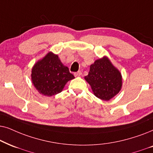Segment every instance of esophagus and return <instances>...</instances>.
<instances>
[{
    "label": "esophagus",
    "instance_id": "obj_1",
    "mask_svg": "<svg viewBox=\"0 0 153 153\" xmlns=\"http://www.w3.org/2000/svg\"><path fill=\"white\" fill-rule=\"evenodd\" d=\"M81 75H82V73H81V71H78V72L74 73V75L75 77H79V76H80Z\"/></svg>",
    "mask_w": 153,
    "mask_h": 153
}]
</instances>
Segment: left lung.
<instances>
[{"instance_id": "8db88e82", "label": "left lung", "mask_w": 153, "mask_h": 153, "mask_svg": "<svg viewBox=\"0 0 153 153\" xmlns=\"http://www.w3.org/2000/svg\"><path fill=\"white\" fill-rule=\"evenodd\" d=\"M94 94L99 99L109 101L119 93L122 87L121 73L106 56L96 60L85 77Z\"/></svg>"}]
</instances>
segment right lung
I'll use <instances>...</instances> for the list:
<instances>
[{"mask_svg": "<svg viewBox=\"0 0 153 153\" xmlns=\"http://www.w3.org/2000/svg\"><path fill=\"white\" fill-rule=\"evenodd\" d=\"M31 73L34 87L40 94L48 97L60 93L67 82L75 78L58 55L51 52L35 64Z\"/></svg>", "mask_w": 153, "mask_h": 153, "instance_id": "obj_1", "label": "right lung"}]
</instances>
